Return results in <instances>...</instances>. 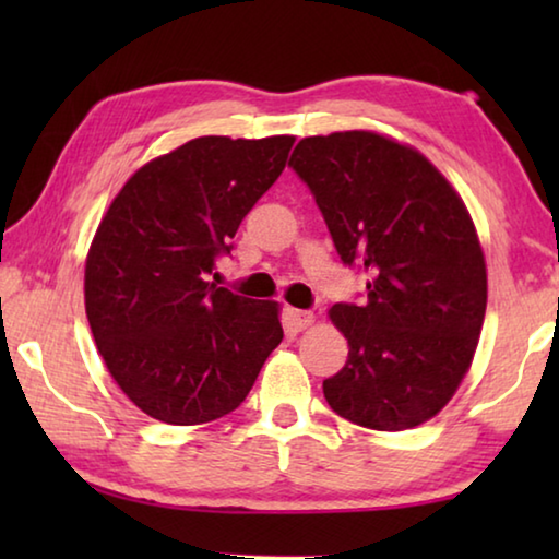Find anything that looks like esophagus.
<instances>
[{"mask_svg":"<svg viewBox=\"0 0 559 559\" xmlns=\"http://www.w3.org/2000/svg\"><path fill=\"white\" fill-rule=\"evenodd\" d=\"M286 320L293 330H306L310 323H313V313H310V310L286 308Z\"/></svg>","mask_w":559,"mask_h":559,"instance_id":"esophagus-1","label":"esophagus"}]
</instances>
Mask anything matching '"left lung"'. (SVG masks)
<instances>
[{
	"mask_svg": "<svg viewBox=\"0 0 559 559\" xmlns=\"http://www.w3.org/2000/svg\"><path fill=\"white\" fill-rule=\"evenodd\" d=\"M313 194L362 302H335L347 362L323 382L330 409L402 431L441 412L476 353L486 261L461 197L427 157L367 130L300 140L288 159Z\"/></svg>",
	"mask_w": 559,
	"mask_h": 559,
	"instance_id": "8db88e82",
	"label": "left lung"
}]
</instances>
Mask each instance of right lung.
<instances>
[{"mask_svg": "<svg viewBox=\"0 0 559 559\" xmlns=\"http://www.w3.org/2000/svg\"><path fill=\"white\" fill-rule=\"evenodd\" d=\"M293 140H189L140 167L103 216L86 261L88 323L112 380L153 419L192 427L234 412L283 340L276 302L210 276Z\"/></svg>", "mask_w": 559, "mask_h": 559, "instance_id": "right-lung-1", "label": "right lung"}]
</instances>
